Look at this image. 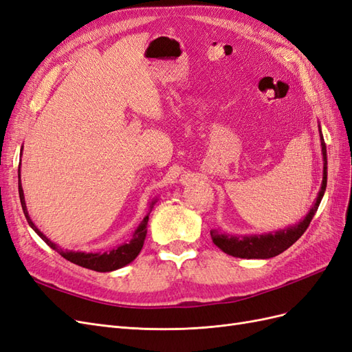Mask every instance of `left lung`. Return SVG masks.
Instances as JSON below:
<instances>
[{"instance_id": "1", "label": "left lung", "mask_w": 352, "mask_h": 352, "mask_svg": "<svg viewBox=\"0 0 352 352\" xmlns=\"http://www.w3.org/2000/svg\"><path fill=\"white\" fill-rule=\"evenodd\" d=\"M318 132H320L323 154V180L314 206L308 211V214L294 226L276 232L261 233V235H229V233L221 232L220 229H211V239L223 252L238 258H272L282 254L285 250L289 248L292 243H295L301 238L308 225H310V221L313 220L318 206H320V201L324 195L327 185V154L320 124H318Z\"/></svg>"}]
</instances>
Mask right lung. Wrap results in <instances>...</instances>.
Listing matches in <instances>:
<instances>
[{
    "mask_svg": "<svg viewBox=\"0 0 352 352\" xmlns=\"http://www.w3.org/2000/svg\"><path fill=\"white\" fill-rule=\"evenodd\" d=\"M19 195H20V202H22V208H23L25 217L29 223V226L38 233L39 238L44 241L50 248L56 250L61 255V257H65L70 263L78 264V265H80V267H85V269H91V270L102 272V273L122 269L138 257V254L141 252V250L144 247V241L146 236V225H148V219H150L148 216H150V212L157 202V198L151 201L146 216L142 219L140 226H138L136 230L133 232L132 239L129 242L122 243V245H119V247H116V248H113L110 251H105V252H83V251H67V250L63 251L61 248H58V245L56 242L48 239L44 233H42L35 226V223L32 221L29 212H28L23 188H22V182H20V168H19Z\"/></svg>",
    "mask_w": 352,
    "mask_h": 352,
    "instance_id": "obj_1",
    "label": "right lung"
}]
</instances>
